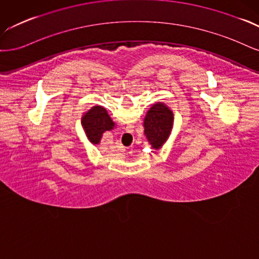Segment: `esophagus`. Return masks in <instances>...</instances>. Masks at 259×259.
<instances>
[{
  "label": "esophagus",
  "instance_id": "34e87169",
  "mask_svg": "<svg viewBox=\"0 0 259 259\" xmlns=\"http://www.w3.org/2000/svg\"><path fill=\"white\" fill-rule=\"evenodd\" d=\"M127 135H128V133H127Z\"/></svg>",
  "mask_w": 259,
  "mask_h": 259
}]
</instances>
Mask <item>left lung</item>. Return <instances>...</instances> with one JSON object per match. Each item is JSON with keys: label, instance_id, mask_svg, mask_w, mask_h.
<instances>
[{"label": "left lung", "instance_id": "1", "mask_svg": "<svg viewBox=\"0 0 259 259\" xmlns=\"http://www.w3.org/2000/svg\"><path fill=\"white\" fill-rule=\"evenodd\" d=\"M173 112L162 102L153 104L147 111L143 122L144 135L155 151L160 149L168 141L173 129Z\"/></svg>", "mask_w": 259, "mask_h": 259}]
</instances>
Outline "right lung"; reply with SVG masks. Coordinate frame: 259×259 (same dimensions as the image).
I'll return each instance as SVG.
<instances>
[{"mask_svg":"<svg viewBox=\"0 0 259 259\" xmlns=\"http://www.w3.org/2000/svg\"><path fill=\"white\" fill-rule=\"evenodd\" d=\"M81 126L85 135L93 145H98L105 131L115 128V122L101 105H95L81 116Z\"/></svg>","mask_w":259,"mask_h":259,"instance_id":"add662e5","label":"right lung"}]
</instances>
